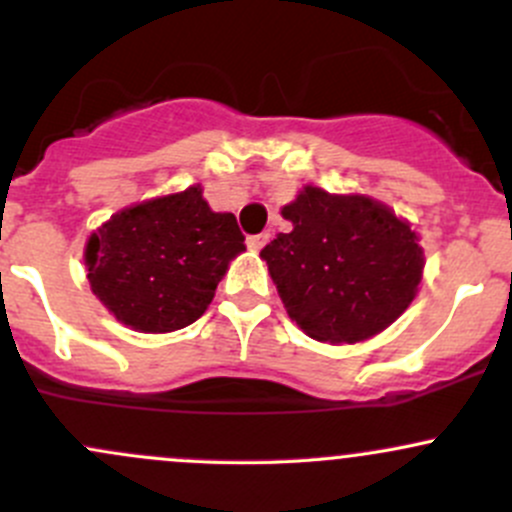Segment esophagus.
Segmentation results:
<instances>
[{
	"label": "esophagus",
	"instance_id": "esophagus-1",
	"mask_svg": "<svg viewBox=\"0 0 512 512\" xmlns=\"http://www.w3.org/2000/svg\"><path fill=\"white\" fill-rule=\"evenodd\" d=\"M267 242H270V232H262V235L247 237V247H250V250H255V252H260L262 247L267 245Z\"/></svg>",
	"mask_w": 512,
	"mask_h": 512
}]
</instances>
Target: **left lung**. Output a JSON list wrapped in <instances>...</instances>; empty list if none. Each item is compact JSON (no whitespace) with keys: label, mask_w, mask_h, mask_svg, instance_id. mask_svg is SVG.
<instances>
[{"label":"left lung","mask_w":512,"mask_h":512,"mask_svg":"<svg viewBox=\"0 0 512 512\" xmlns=\"http://www.w3.org/2000/svg\"><path fill=\"white\" fill-rule=\"evenodd\" d=\"M282 218L292 230L280 232L260 257L307 337L366 342L414 302L426 257L414 227L389 205L304 185Z\"/></svg>","instance_id":"8db88e82"}]
</instances>
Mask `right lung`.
Instances as JSON below:
<instances>
[{"label": "right lung", "instance_id": "obj_1", "mask_svg": "<svg viewBox=\"0 0 512 512\" xmlns=\"http://www.w3.org/2000/svg\"><path fill=\"white\" fill-rule=\"evenodd\" d=\"M245 250L232 213H215L200 185L128 205L96 227L84 262L91 292L143 334L203 317L230 262Z\"/></svg>", "mask_w": 512, "mask_h": 512}]
</instances>
